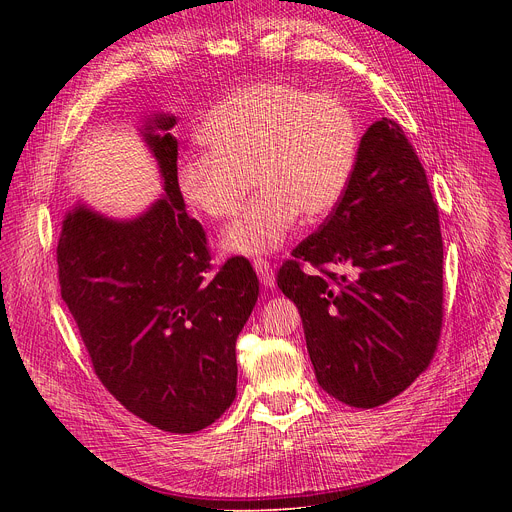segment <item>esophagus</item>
Returning a JSON list of instances; mask_svg holds the SVG:
<instances>
[{
    "label": "esophagus",
    "mask_w": 512,
    "mask_h": 512,
    "mask_svg": "<svg viewBox=\"0 0 512 512\" xmlns=\"http://www.w3.org/2000/svg\"><path fill=\"white\" fill-rule=\"evenodd\" d=\"M253 267H255V272H257V276H259V280L265 288H272L276 284V274H274V267L270 265V261L255 259Z\"/></svg>",
    "instance_id": "1"
}]
</instances>
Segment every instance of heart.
Listing matches in <instances>:
<instances>
[{
  "mask_svg": "<svg viewBox=\"0 0 512 512\" xmlns=\"http://www.w3.org/2000/svg\"><path fill=\"white\" fill-rule=\"evenodd\" d=\"M205 151L178 159L174 182L201 220H226L259 195L224 232L232 255L278 251L297 228L324 220L342 201L359 153V122L338 95L288 83H257L228 95L205 118Z\"/></svg>",
  "mask_w": 512,
  "mask_h": 512,
  "instance_id": "b5f03b06",
  "label": "heart"
}]
</instances>
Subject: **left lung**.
Here are the masks:
<instances>
[{"label":"left lung","mask_w":512,"mask_h":512,"mask_svg":"<svg viewBox=\"0 0 512 512\" xmlns=\"http://www.w3.org/2000/svg\"><path fill=\"white\" fill-rule=\"evenodd\" d=\"M442 259L438 205L413 145L394 120L373 122L342 201L276 278L330 396L373 409L427 369L442 328Z\"/></svg>","instance_id":"obj_1"}]
</instances>
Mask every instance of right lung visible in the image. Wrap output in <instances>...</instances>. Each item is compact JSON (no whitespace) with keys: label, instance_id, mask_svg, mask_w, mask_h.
<instances>
[{"label":"right lung","instance_id":"right-lung-1","mask_svg":"<svg viewBox=\"0 0 512 512\" xmlns=\"http://www.w3.org/2000/svg\"><path fill=\"white\" fill-rule=\"evenodd\" d=\"M172 114L147 118L141 134L164 195L132 220L76 203L62 220V299L101 384L132 415L170 434H193L236 398V338L257 303L245 257L211 278L203 226L176 191Z\"/></svg>","mask_w":512,"mask_h":512}]
</instances>
